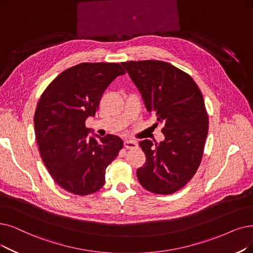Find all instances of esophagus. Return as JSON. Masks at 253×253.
<instances>
[{"label":"esophagus","mask_w":253,"mask_h":253,"mask_svg":"<svg viewBox=\"0 0 253 253\" xmlns=\"http://www.w3.org/2000/svg\"><path fill=\"white\" fill-rule=\"evenodd\" d=\"M124 145L126 149H132L137 146V142L136 141H132V140H126L124 142Z\"/></svg>","instance_id":"1"}]
</instances>
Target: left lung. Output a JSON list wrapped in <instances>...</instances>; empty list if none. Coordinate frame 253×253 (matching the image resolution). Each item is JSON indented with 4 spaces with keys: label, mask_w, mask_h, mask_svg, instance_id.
<instances>
[{
    "label": "left lung",
    "mask_w": 253,
    "mask_h": 253,
    "mask_svg": "<svg viewBox=\"0 0 253 253\" xmlns=\"http://www.w3.org/2000/svg\"><path fill=\"white\" fill-rule=\"evenodd\" d=\"M143 97L146 109L163 124L165 140L139 143L146 156L138 168L141 186L156 194H172L194 176L203 159L209 116L200 89L187 73L159 60L121 63Z\"/></svg>",
    "instance_id": "1"
}]
</instances>
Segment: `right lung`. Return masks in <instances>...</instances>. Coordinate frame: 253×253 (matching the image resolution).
Returning <instances> with one entry per match:
<instances>
[{"label": "right lung", "instance_id": "right-lung-1", "mask_svg": "<svg viewBox=\"0 0 253 253\" xmlns=\"http://www.w3.org/2000/svg\"><path fill=\"white\" fill-rule=\"evenodd\" d=\"M125 74L118 63H80L60 74L39 98L34 115L39 153L50 176L70 193L97 192L124 146L117 136L88 137L85 121L95 116L111 82Z\"/></svg>", "mask_w": 253, "mask_h": 253}]
</instances>
